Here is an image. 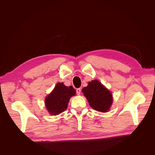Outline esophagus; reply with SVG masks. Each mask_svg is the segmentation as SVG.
<instances>
[{
    "label": "esophagus",
    "mask_w": 155,
    "mask_h": 155,
    "mask_svg": "<svg viewBox=\"0 0 155 155\" xmlns=\"http://www.w3.org/2000/svg\"><path fill=\"white\" fill-rule=\"evenodd\" d=\"M76 94L78 95H80V94H81V88H77L76 89Z\"/></svg>",
    "instance_id": "obj_1"
}]
</instances>
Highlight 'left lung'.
I'll return each instance as SVG.
<instances>
[{"label":"left lung","instance_id":"8db88e82","mask_svg":"<svg viewBox=\"0 0 155 155\" xmlns=\"http://www.w3.org/2000/svg\"><path fill=\"white\" fill-rule=\"evenodd\" d=\"M90 106L96 110L105 112L109 110L112 103L110 92L97 80H92L82 89Z\"/></svg>","mask_w":155,"mask_h":155}]
</instances>
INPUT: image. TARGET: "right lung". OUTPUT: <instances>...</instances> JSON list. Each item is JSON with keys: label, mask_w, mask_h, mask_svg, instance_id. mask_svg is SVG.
<instances>
[{"label": "right lung", "mask_w": 155, "mask_h": 155, "mask_svg": "<svg viewBox=\"0 0 155 155\" xmlns=\"http://www.w3.org/2000/svg\"><path fill=\"white\" fill-rule=\"evenodd\" d=\"M76 94L72 87H67L63 83H58L54 91L46 97L45 105L50 114L57 115L67 109L70 98Z\"/></svg>", "instance_id": "right-lung-1"}]
</instances>
